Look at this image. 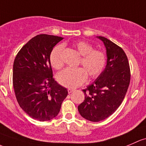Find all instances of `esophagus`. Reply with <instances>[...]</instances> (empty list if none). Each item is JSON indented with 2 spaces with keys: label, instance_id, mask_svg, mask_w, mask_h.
I'll return each mask as SVG.
<instances>
[{
  "label": "esophagus",
  "instance_id": "34e87169",
  "mask_svg": "<svg viewBox=\"0 0 146 146\" xmlns=\"http://www.w3.org/2000/svg\"><path fill=\"white\" fill-rule=\"evenodd\" d=\"M73 92H74V90H73V89H68V94H70V93H72Z\"/></svg>",
  "mask_w": 146,
  "mask_h": 146
}]
</instances>
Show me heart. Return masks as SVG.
<instances>
[{"instance_id": "1", "label": "heart", "mask_w": 146, "mask_h": 146, "mask_svg": "<svg viewBox=\"0 0 146 146\" xmlns=\"http://www.w3.org/2000/svg\"><path fill=\"white\" fill-rule=\"evenodd\" d=\"M75 47L82 55L79 64L83 68H66L57 76V80L61 85L74 89L85 82L87 74L90 78H96L104 70L106 64V56L101 50H93V47L85 41H79L75 44ZM62 45H57L53 49L50 54V63L55 69H59L64 65L61 53Z\"/></svg>"}]
</instances>
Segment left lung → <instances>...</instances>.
Wrapping results in <instances>:
<instances>
[{"instance_id":"8db88e82","label":"left lung","mask_w":146,"mask_h":146,"mask_svg":"<svg viewBox=\"0 0 146 146\" xmlns=\"http://www.w3.org/2000/svg\"><path fill=\"white\" fill-rule=\"evenodd\" d=\"M96 38L105 45L106 66L94 82L82 90L85 100L78 107L80 115L91 122L104 120L117 109L125 98L131 77L124 50L106 38Z\"/></svg>"}]
</instances>
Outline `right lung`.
<instances>
[{
  "mask_svg": "<svg viewBox=\"0 0 146 146\" xmlns=\"http://www.w3.org/2000/svg\"><path fill=\"white\" fill-rule=\"evenodd\" d=\"M63 38L40 34L24 45L14 61L12 82L15 96L22 110L40 122L59 114L68 95L66 88L53 78L50 54Z\"/></svg>",
  "mask_w": 146,
  "mask_h": 146,
  "instance_id": "add662e5",
  "label": "right lung"
}]
</instances>
